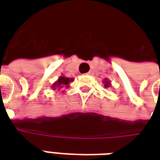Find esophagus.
<instances>
[{"label": "esophagus", "mask_w": 160, "mask_h": 160, "mask_svg": "<svg viewBox=\"0 0 160 160\" xmlns=\"http://www.w3.org/2000/svg\"><path fill=\"white\" fill-rule=\"evenodd\" d=\"M87 74H88V75H92L93 73H92V71H90V72H88V73H87Z\"/></svg>", "instance_id": "34e87169"}]
</instances>
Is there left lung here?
I'll list each match as a JSON object with an SVG mask.
<instances>
[{
  "instance_id": "left-lung-1",
  "label": "left lung",
  "mask_w": 160,
  "mask_h": 160,
  "mask_svg": "<svg viewBox=\"0 0 160 160\" xmlns=\"http://www.w3.org/2000/svg\"><path fill=\"white\" fill-rule=\"evenodd\" d=\"M103 83H104V87H105V88H108V87H111V80H107V79H104V80H103Z\"/></svg>"
}]
</instances>
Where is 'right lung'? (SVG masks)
<instances>
[{"instance_id":"right-lung-1","label":"right lung","mask_w":160,"mask_h":160,"mask_svg":"<svg viewBox=\"0 0 160 160\" xmlns=\"http://www.w3.org/2000/svg\"><path fill=\"white\" fill-rule=\"evenodd\" d=\"M73 81V78H68V77L62 75L58 78L55 83L51 86V88L53 90H61L62 88H68L69 87V83Z\"/></svg>"}]
</instances>
